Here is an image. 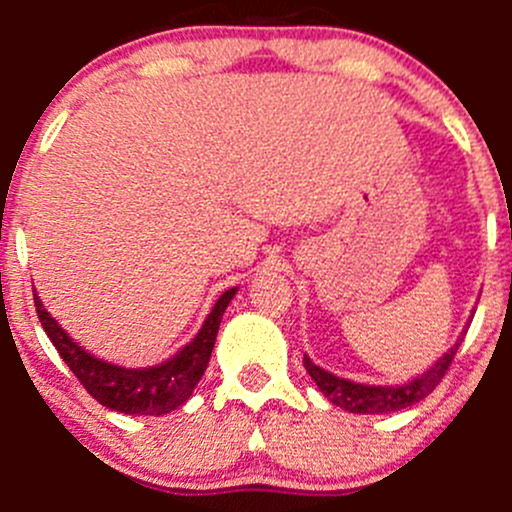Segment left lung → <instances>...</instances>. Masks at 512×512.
<instances>
[{
	"instance_id": "1",
	"label": "left lung",
	"mask_w": 512,
	"mask_h": 512,
	"mask_svg": "<svg viewBox=\"0 0 512 512\" xmlns=\"http://www.w3.org/2000/svg\"><path fill=\"white\" fill-rule=\"evenodd\" d=\"M471 319H468V327H471ZM468 327L463 329L461 339L453 344L451 352L443 354L431 369L423 371L421 376H416L414 381H409V384L404 386L354 384V381L339 379V376L324 371L322 366L314 364L307 354H304V369H307V374L312 376V381H317L319 391H322L334 406H339V409L352 411V414H394V411H401L406 409V406L418 404V401H423L433 389H436L438 381L443 379L446 369L451 366L453 354H456L458 347H461Z\"/></svg>"
}]
</instances>
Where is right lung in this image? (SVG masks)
Masks as SVG:
<instances>
[{
  "mask_svg": "<svg viewBox=\"0 0 512 512\" xmlns=\"http://www.w3.org/2000/svg\"><path fill=\"white\" fill-rule=\"evenodd\" d=\"M235 292L237 287L223 292V297L215 302L213 312L205 317L200 332L173 359H165L163 364L148 366V369H126V366L96 359L56 324V319L46 312L36 294L34 307L46 337L51 339L64 364L74 371L81 386L98 404L128 416H163L185 404L193 396L198 381L203 379L220 322H223V314Z\"/></svg>",
  "mask_w": 512,
  "mask_h": 512,
  "instance_id": "1",
  "label": "right lung"
}]
</instances>
